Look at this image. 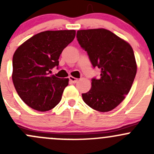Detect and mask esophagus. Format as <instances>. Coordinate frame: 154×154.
Instances as JSON below:
<instances>
[{
    "label": "esophagus",
    "mask_w": 154,
    "mask_h": 154,
    "mask_svg": "<svg viewBox=\"0 0 154 154\" xmlns=\"http://www.w3.org/2000/svg\"><path fill=\"white\" fill-rule=\"evenodd\" d=\"M68 78H69L70 82H71V83H77V81H78V79H77V78H75V77H72V76H70Z\"/></svg>",
    "instance_id": "esophagus-1"
}]
</instances>
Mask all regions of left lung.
Masks as SVG:
<instances>
[{
    "label": "left lung",
    "mask_w": 154,
    "mask_h": 154,
    "mask_svg": "<svg viewBox=\"0 0 154 154\" xmlns=\"http://www.w3.org/2000/svg\"><path fill=\"white\" fill-rule=\"evenodd\" d=\"M77 38L93 67L100 69V78L91 79V89L82 94L83 101L97 111H111L123 101L134 81L137 66L133 48L103 28L78 30Z\"/></svg>",
    "instance_id": "obj_1"
}]
</instances>
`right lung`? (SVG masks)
<instances>
[{"mask_svg":"<svg viewBox=\"0 0 154 154\" xmlns=\"http://www.w3.org/2000/svg\"><path fill=\"white\" fill-rule=\"evenodd\" d=\"M76 31L48 30L35 34L17 48L12 58V82L21 100L40 112L54 108L62 99L68 78L50 75L59 66L63 49Z\"/></svg>","mask_w":154,"mask_h":154,"instance_id":"obj_1","label":"right lung"}]
</instances>
